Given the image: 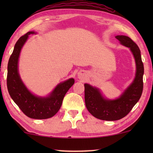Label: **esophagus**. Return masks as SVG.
<instances>
[{
    "mask_svg": "<svg viewBox=\"0 0 153 153\" xmlns=\"http://www.w3.org/2000/svg\"><path fill=\"white\" fill-rule=\"evenodd\" d=\"M85 75V72L83 71H81L79 73V78H82V77Z\"/></svg>",
    "mask_w": 153,
    "mask_h": 153,
    "instance_id": "esophagus-1",
    "label": "esophagus"
}]
</instances>
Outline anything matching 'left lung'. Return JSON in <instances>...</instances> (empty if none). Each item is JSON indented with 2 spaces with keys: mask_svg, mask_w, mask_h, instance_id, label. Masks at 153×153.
<instances>
[{
  "mask_svg": "<svg viewBox=\"0 0 153 153\" xmlns=\"http://www.w3.org/2000/svg\"><path fill=\"white\" fill-rule=\"evenodd\" d=\"M116 38L121 45L129 47L136 62V76L133 82L116 100H107L102 96L100 90L85 83V103L88 111L100 120L113 121L124 118L137 103L143 92L144 73L141 51L137 44L129 37L117 35Z\"/></svg>",
  "mask_w": 153,
  "mask_h": 153,
  "instance_id": "obj_1",
  "label": "left lung"
}]
</instances>
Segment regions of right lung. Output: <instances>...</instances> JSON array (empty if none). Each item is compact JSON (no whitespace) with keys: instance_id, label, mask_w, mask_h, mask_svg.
<instances>
[{"instance_id":"obj_1","label":"right lung","mask_w":153,"mask_h":153,"mask_svg":"<svg viewBox=\"0 0 153 153\" xmlns=\"http://www.w3.org/2000/svg\"><path fill=\"white\" fill-rule=\"evenodd\" d=\"M33 33L34 31L28 32L15 44L7 65V86L10 97L26 116L33 119H47L59 111L66 93L74 83V79H69L59 83L49 96L45 97L33 95L27 89L19 74L18 61L22 48L28 35Z\"/></svg>"}]
</instances>
